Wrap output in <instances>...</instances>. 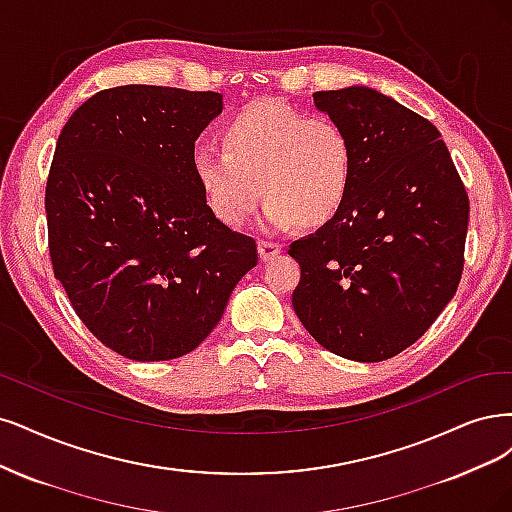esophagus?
Masks as SVG:
<instances>
[{
  "label": "esophagus",
  "instance_id": "esophagus-1",
  "mask_svg": "<svg viewBox=\"0 0 512 512\" xmlns=\"http://www.w3.org/2000/svg\"><path fill=\"white\" fill-rule=\"evenodd\" d=\"M259 257L261 261H272L274 257L280 255V244L272 240H259Z\"/></svg>",
  "mask_w": 512,
  "mask_h": 512
}]
</instances>
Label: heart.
<instances>
[{"mask_svg":"<svg viewBox=\"0 0 512 512\" xmlns=\"http://www.w3.org/2000/svg\"><path fill=\"white\" fill-rule=\"evenodd\" d=\"M193 172L227 225L249 219L263 189L270 229L283 232L300 221L319 227L336 217L351 191L353 146L332 119L285 102H259L225 127L223 151L195 148Z\"/></svg>","mask_w":512,"mask_h":512,"instance_id":"obj_1","label":"heart"}]
</instances>
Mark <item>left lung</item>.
I'll return each mask as SVG.
<instances>
[{"mask_svg": "<svg viewBox=\"0 0 512 512\" xmlns=\"http://www.w3.org/2000/svg\"><path fill=\"white\" fill-rule=\"evenodd\" d=\"M351 140L353 180L336 217L289 244L293 310L323 349L383 361L417 342L464 270L470 202L440 131L368 87L317 91Z\"/></svg>", "mask_w": 512, "mask_h": 512, "instance_id": "8db88e82", "label": "left lung"}]
</instances>
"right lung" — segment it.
I'll return each mask as SVG.
<instances>
[{
	"label": "right lung",
	"mask_w": 512,
	"mask_h": 512,
	"mask_svg": "<svg viewBox=\"0 0 512 512\" xmlns=\"http://www.w3.org/2000/svg\"><path fill=\"white\" fill-rule=\"evenodd\" d=\"M221 110L214 91L125 85L89 97L59 134L44 197L53 272L127 359L191 353L257 266L255 240L214 217L193 172Z\"/></svg>",
	"instance_id": "add662e5"
}]
</instances>
